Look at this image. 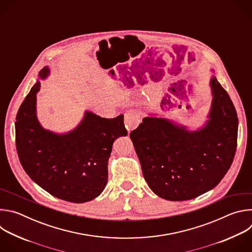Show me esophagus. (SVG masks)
Returning a JSON list of instances; mask_svg holds the SVG:
<instances>
[{"label":"esophagus","instance_id":"1","mask_svg":"<svg viewBox=\"0 0 252 252\" xmlns=\"http://www.w3.org/2000/svg\"><path fill=\"white\" fill-rule=\"evenodd\" d=\"M139 124V115L135 111H127L125 114V125L128 132L134 129Z\"/></svg>","mask_w":252,"mask_h":252}]
</instances>
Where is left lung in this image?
I'll list each match as a JSON object with an SVG mask.
<instances>
[{
  "label": "left lung",
  "instance_id": "left-lung-1",
  "mask_svg": "<svg viewBox=\"0 0 252 252\" xmlns=\"http://www.w3.org/2000/svg\"><path fill=\"white\" fill-rule=\"evenodd\" d=\"M206 125L189 131L166 119L147 117L130 132L142 174L159 197L181 201L217 187L228 171L237 147L235 107L215 77Z\"/></svg>",
  "mask_w": 252,
  "mask_h": 252
}]
</instances>
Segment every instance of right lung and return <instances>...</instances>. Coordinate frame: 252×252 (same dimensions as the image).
<instances>
[{
    "mask_svg": "<svg viewBox=\"0 0 252 252\" xmlns=\"http://www.w3.org/2000/svg\"><path fill=\"white\" fill-rule=\"evenodd\" d=\"M49 67L39 74L46 79ZM38 81L16 117V147L20 162L32 181L50 194L82 203L98 196L107 183V161L116 138L126 135L124 115L104 119L86 112L71 131L58 134L43 128L35 114Z\"/></svg>",
    "mask_w": 252,
    "mask_h": 252,
    "instance_id": "1",
    "label": "right lung"
}]
</instances>
